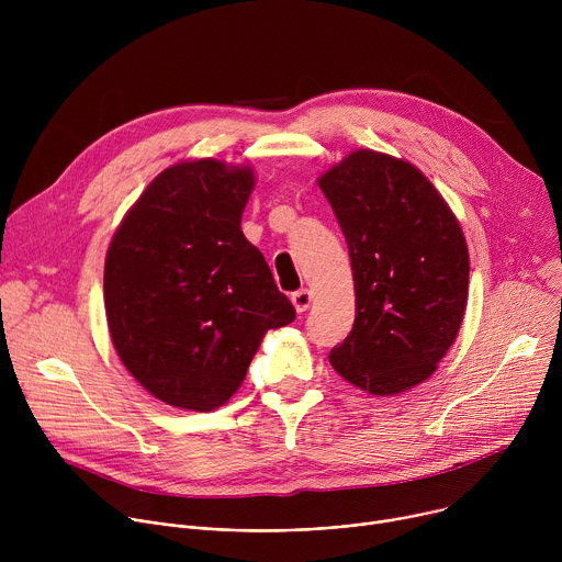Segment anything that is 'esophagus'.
I'll return each mask as SVG.
<instances>
[{
  "instance_id": "obj_1",
  "label": "esophagus",
  "mask_w": 562,
  "mask_h": 562,
  "mask_svg": "<svg viewBox=\"0 0 562 562\" xmlns=\"http://www.w3.org/2000/svg\"><path fill=\"white\" fill-rule=\"evenodd\" d=\"M291 302H293V306H295L297 313H304V311L311 306V302H313V293H311L308 289H300V291H295V293L291 295Z\"/></svg>"
}]
</instances>
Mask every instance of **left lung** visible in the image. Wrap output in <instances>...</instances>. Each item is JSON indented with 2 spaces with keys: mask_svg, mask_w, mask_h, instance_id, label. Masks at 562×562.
<instances>
[{
  "mask_svg": "<svg viewBox=\"0 0 562 562\" xmlns=\"http://www.w3.org/2000/svg\"><path fill=\"white\" fill-rule=\"evenodd\" d=\"M317 187L347 237L356 289L353 329L329 362L373 395L414 389L438 369L462 325V226L420 169L380 150H351Z\"/></svg>",
  "mask_w": 562,
  "mask_h": 562,
  "instance_id": "8db88e82",
  "label": "left lung"
}]
</instances>
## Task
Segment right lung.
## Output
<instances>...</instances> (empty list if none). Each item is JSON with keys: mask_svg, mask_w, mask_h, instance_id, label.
I'll use <instances>...</instances> for the list:
<instances>
[{"mask_svg": "<svg viewBox=\"0 0 562 562\" xmlns=\"http://www.w3.org/2000/svg\"><path fill=\"white\" fill-rule=\"evenodd\" d=\"M256 189L249 165L184 159L126 211L106 251L104 308L128 373L162 403H228L269 329L295 308L243 233Z\"/></svg>", "mask_w": 562, "mask_h": 562, "instance_id": "obj_1", "label": "right lung"}]
</instances>
